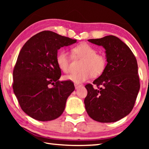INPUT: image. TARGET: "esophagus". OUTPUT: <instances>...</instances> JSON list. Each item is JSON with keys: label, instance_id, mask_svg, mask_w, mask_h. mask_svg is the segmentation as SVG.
Returning a JSON list of instances; mask_svg holds the SVG:
<instances>
[{"label": "esophagus", "instance_id": "obj_1", "mask_svg": "<svg viewBox=\"0 0 149 149\" xmlns=\"http://www.w3.org/2000/svg\"><path fill=\"white\" fill-rule=\"evenodd\" d=\"M74 85H75V89H77L78 88H79V87H81V85H79V84H75Z\"/></svg>", "mask_w": 149, "mask_h": 149}]
</instances>
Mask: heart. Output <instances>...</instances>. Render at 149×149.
<instances>
[{
  "instance_id": "b5f03b06",
  "label": "heart",
  "mask_w": 149,
  "mask_h": 149,
  "mask_svg": "<svg viewBox=\"0 0 149 149\" xmlns=\"http://www.w3.org/2000/svg\"><path fill=\"white\" fill-rule=\"evenodd\" d=\"M72 53L75 57L83 59L81 64V71L72 72L64 76V79L75 84H81L89 80L93 75L99 76L106 69L107 58L103 53H97L94 47L87 43H81L72 49ZM56 64L63 72L70 70V57L66 50H60L56 58Z\"/></svg>"
}]
</instances>
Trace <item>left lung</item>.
I'll return each instance as SVG.
<instances>
[{
	"instance_id": "1",
	"label": "left lung",
	"mask_w": 149,
	"mask_h": 149,
	"mask_svg": "<svg viewBox=\"0 0 149 149\" xmlns=\"http://www.w3.org/2000/svg\"><path fill=\"white\" fill-rule=\"evenodd\" d=\"M88 41L105 49L107 65L100 77L85 88V109L93 120L115 122L128 115L140 89L136 58L126 44L114 35Z\"/></svg>"
}]
</instances>
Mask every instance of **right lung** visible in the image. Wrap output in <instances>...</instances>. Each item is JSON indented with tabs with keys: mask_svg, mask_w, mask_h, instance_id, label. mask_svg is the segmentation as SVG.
Instances as JSON below:
<instances>
[{
	"mask_svg": "<svg viewBox=\"0 0 149 149\" xmlns=\"http://www.w3.org/2000/svg\"><path fill=\"white\" fill-rule=\"evenodd\" d=\"M77 42L50 31L31 37L22 48L13 71L14 93L22 110L35 120L46 122L61 116L73 82L60 81L58 50Z\"/></svg>",
	"mask_w": 149,
	"mask_h": 149,
	"instance_id": "obj_1",
	"label": "right lung"
}]
</instances>
